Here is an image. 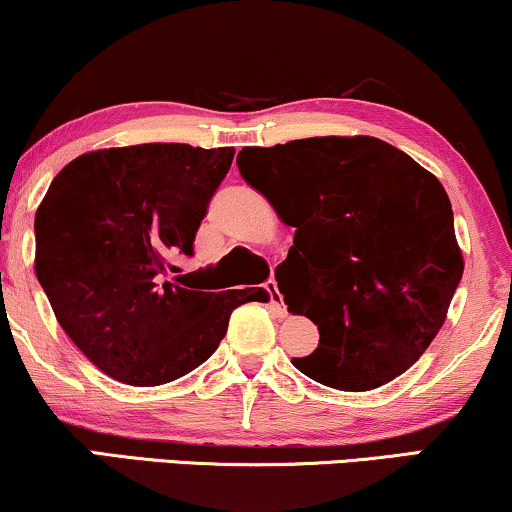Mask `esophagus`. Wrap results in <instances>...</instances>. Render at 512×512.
Returning <instances> with one entry per match:
<instances>
[{
  "label": "esophagus",
  "mask_w": 512,
  "mask_h": 512,
  "mask_svg": "<svg viewBox=\"0 0 512 512\" xmlns=\"http://www.w3.org/2000/svg\"><path fill=\"white\" fill-rule=\"evenodd\" d=\"M264 288H267V293H269L271 309H274V312H276L278 316H286L288 309H286V304H283V295L278 293L276 281H267V283H264Z\"/></svg>",
  "instance_id": "esophagus-1"
}]
</instances>
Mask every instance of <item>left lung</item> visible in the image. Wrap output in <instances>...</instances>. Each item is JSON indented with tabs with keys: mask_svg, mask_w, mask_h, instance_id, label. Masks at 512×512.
<instances>
[{
	"mask_svg": "<svg viewBox=\"0 0 512 512\" xmlns=\"http://www.w3.org/2000/svg\"><path fill=\"white\" fill-rule=\"evenodd\" d=\"M241 177L295 226L276 267L288 312L319 326L297 371L366 392L420 359L463 276L449 196L435 174L375 137L243 148Z\"/></svg>",
	"mask_w": 512,
	"mask_h": 512,
	"instance_id": "1",
	"label": "left lung"
}]
</instances>
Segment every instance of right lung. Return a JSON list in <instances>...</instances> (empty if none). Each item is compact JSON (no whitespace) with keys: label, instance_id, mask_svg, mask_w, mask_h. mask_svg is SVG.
I'll return each instance as SVG.
<instances>
[{"label":"right lung","instance_id":"1","mask_svg":"<svg viewBox=\"0 0 512 512\" xmlns=\"http://www.w3.org/2000/svg\"><path fill=\"white\" fill-rule=\"evenodd\" d=\"M234 148L139 144L84 153L35 215V274L68 338L134 387L172 383L212 357L243 302L267 290L203 293L165 281L193 255Z\"/></svg>","mask_w":512,"mask_h":512}]
</instances>
